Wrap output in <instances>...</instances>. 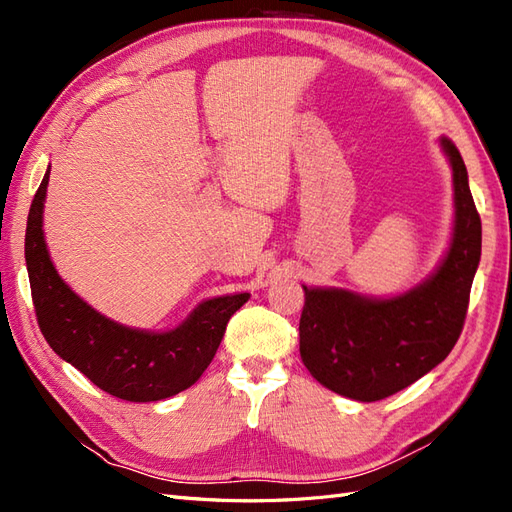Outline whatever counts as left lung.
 I'll return each instance as SVG.
<instances>
[{"mask_svg": "<svg viewBox=\"0 0 512 512\" xmlns=\"http://www.w3.org/2000/svg\"><path fill=\"white\" fill-rule=\"evenodd\" d=\"M442 147L453 164L455 235L436 275L384 301L303 286L301 359L339 395L378 401L406 389L446 359L463 331L480 260V215L459 149L448 136Z\"/></svg>", "mask_w": 512, "mask_h": 512, "instance_id": "obj_1", "label": "left lung"}]
</instances>
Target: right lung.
<instances>
[{
  "label": "right lung",
  "mask_w": 512,
  "mask_h": 512,
  "mask_svg": "<svg viewBox=\"0 0 512 512\" xmlns=\"http://www.w3.org/2000/svg\"><path fill=\"white\" fill-rule=\"evenodd\" d=\"M46 185L49 173L29 207L25 232L29 286L46 342L98 389L119 399L160 401L188 389L213 361L230 316L250 294L205 301L179 329L168 333L136 331L100 316L61 282L46 252Z\"/></svg>",
  "instance_id": "add662e5"
}]
</instances>
